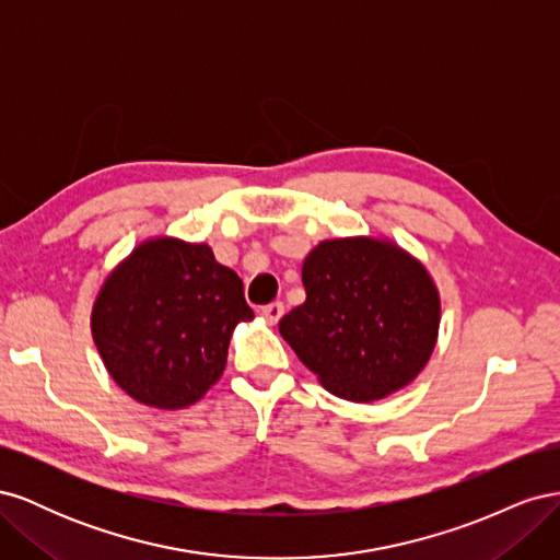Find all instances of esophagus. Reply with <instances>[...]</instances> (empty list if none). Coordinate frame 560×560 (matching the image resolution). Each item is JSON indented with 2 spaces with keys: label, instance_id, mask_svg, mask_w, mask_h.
<instances>
[{
  "label": "esophagus",
  "instance_id": "1",
  "mask_svg": "<svg viewBox=\"0 0 560 560\" xmlns=\"http://www.w3.org/2000/svg\"><path fill=\"white\" fill-rule=\"evenodd\" d=\"M261 315L270 322V325H276V322L284 315V306L280 301H273V303H268V306L261 308Z\"/></svg>",
  "mask_w": 560,
  "mask_h": 560
}]
</instances>
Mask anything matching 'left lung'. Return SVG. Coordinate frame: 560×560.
I'll return each instance as SVG.
<instances>
[{
  "instance_id": "left-lung-1",
  "label": "left lung",
  "mask_w": 560,
  "mask_h": 560,
  "mask_svg": "<svg viewBox=\"0 0 560 560\" xmlns=\"http://www.w3.org/2000/svg\"><path fill=\"white\" fill-rule=\"evenodd\" d=\"M306 301L280 334L331 395L374 401L409 385L436 346V284L393 241H322L303 259Z\"/></svg>"
}]
</instances>
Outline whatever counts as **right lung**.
<instances>
[{
  "instance_id": "1",
  "label": "right lung",
  "mask_w": 560,
  "mask_h": 560,
  "mask_svg": "<svg viewBox=\"0 0 560 560\" xmlns=\"http://www.w3.org/2000/svg\"><path fill=\"white\" fill-rule=\"evenodd\" d=\"M254 313L210 245L151 238L107 276L91 331L109 376L154 409L196 404L222 378L231 334Z\"/></svg>"
}]
</instances>
